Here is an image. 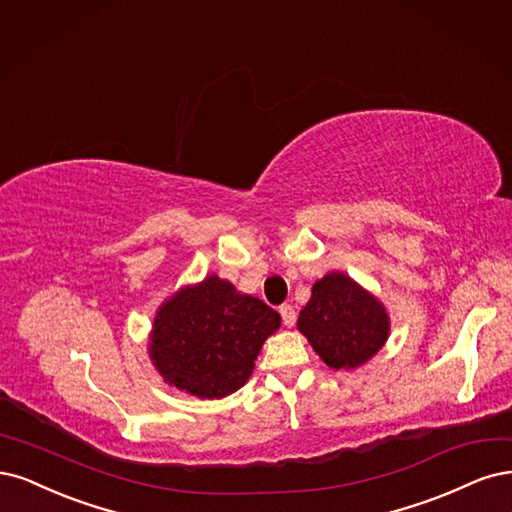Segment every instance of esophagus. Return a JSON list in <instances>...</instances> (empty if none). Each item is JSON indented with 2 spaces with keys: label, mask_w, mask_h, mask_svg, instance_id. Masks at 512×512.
Here are the masks:
<instances>
[{
  "label": "esophagus",
  "mask_w": 512,
  "mask_h": 512,
  "mask_svg": "<svg viewBox=\"0 0 512 512\" xmlns=\"http://www.w3.org/2000/svg\"><path fill=\"white\" fill-rule=\"evenodd\" d=\"M278 312H280V317H283V323L287 327L295 325V319H298V315H295V308L291 304H283V306L278 308Z\"/></svg>",
  "instance_id": "34e87169"
}]
</instances>
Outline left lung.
I'll return each mask as SVG.
<instances>
[{"instance_id":"left-lung-1","label":"left lung","mask_w":512,"mask_h":512,"mask_svg":"<svg viewBox=\"0 0 512 512\" xmlns=\"http://www.w3.org/2000/svg\"><path fill=\"white\" fill-rule=\"evenodd\" d=\"M298 329L329 368L353 370L383 349L389 338V315L353 278L329 272L312 285Z\"/></svg>"}]
</instances>
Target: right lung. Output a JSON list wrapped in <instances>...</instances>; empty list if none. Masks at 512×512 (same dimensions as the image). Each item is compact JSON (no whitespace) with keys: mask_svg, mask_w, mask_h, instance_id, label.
Returning <instances> with one entry per match:
<instances>
[{"mask_svg":"<svg viewBox=\"0 0 512 512\" xmlns=\"http://www.w3.org/2000/svg\"><path fill=\"white\" fill-rule=\"evenodd\" d=\"M280 315L219 276L176 291L157 310L148 353L163 381L202 400L238 391Z\"/></svg>","mask_w":512,"mask_h":512,"instance_id":"obj_1","label":"right lung"}]
</instances>
